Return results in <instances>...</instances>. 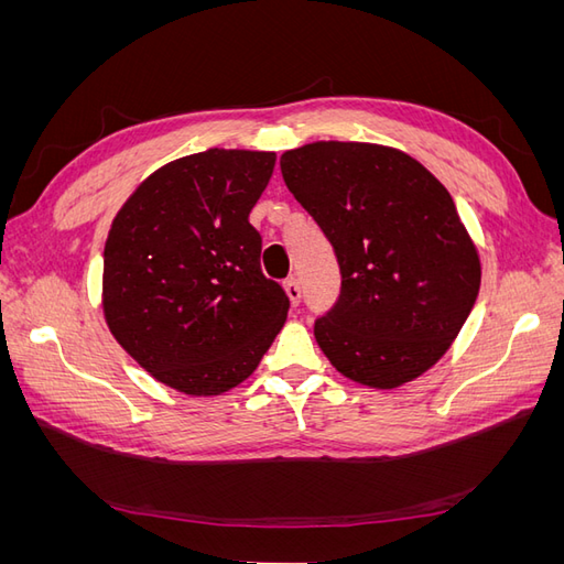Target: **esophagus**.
<instances>
[{
  "mask_svg": "<svg viewBox=\"0 0 564 564\" xmlns=\"http://www.w3.org/2000/svg\"><path fill=\"white\" fill-rule=\"evenodd\" d=\"M284 289H286L289 301H292L294 305H299L301 303V282H299V278H289L284 282Z\"/></svg>",
  "mask_w": 564,
  "mask_h": 564,
  "instance_id": "esophagus-1",
  "label": "esophagus"
}]
</instances>
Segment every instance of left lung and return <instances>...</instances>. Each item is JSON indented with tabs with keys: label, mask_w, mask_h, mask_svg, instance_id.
I'll return each instance as SVG.
<instances>
[{
	"label": "left lung",
	"mask_w": 564,
	"mask_h": 564,
	"mask_svg": "<svg viewBox=\"0 0 564 564\" xmlns=\"http://www.w3.org/2000/svg\"><path fill=\"white\" fill-rule=\"evenodd\" d=\"M282 178L334 247L340 294L315 338L344 377L398 388L447 352L480 292V259L447 187L386 145L317 141Z\"/></svg>",
	"instance_id": "1"
}]
</instances>
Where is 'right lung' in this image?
<instances>
[{"label":"right lung","instance_id":"obj_1","mask_svg":"<svg viewBox=\"0 0 564 564\" xmlns=\"http://www.w3.org/2000/svg\"><path fill=\"white\" fill-rule=\"evenodd\" d=\"M275 152L212 148L169 162L117 212L104 311L117 344L185 395H220L259 367L289 313L261 272L249 212Z\"/></svg>","mask_w":564,"mask_h":564}]
</instances>
